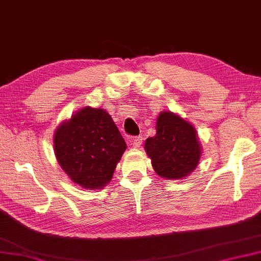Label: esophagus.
I'll use <instances>...</instances> for the list:
<instances>
[{
    "mask_svg": "<svg viewBox=\"0 0 261 261\" xmlns=\"http://www.w3.org/2000/svg\"><path fill=\"white\" fill-rule=\"evenodd\" d=\"M142 142H143V137H142V136H136V137L133 138V141H131V144H133L134 148L137 149V148L141 147Z\"/></svg>",
    "mask_w": 261,
    "mask_h": 261,
    "instance_id": "34e87169",
    "label": "esophagus"
}]
</instances>
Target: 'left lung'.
I'll use <instances>...</instances> for the list:
<instances>
[{"mask_svg": "<svg viewBox=\"0 0 261 261\" xmlns=\"http://www.w3.org/2000/svg\"><path fill=\"white\" fill-rule=\"evenodd\" d=\"M144 149L156 174L168 180L184 179L199 163L201 145L196 128L178 114L163 111L156 120V135Z\"/></svg>", "mask_w": 261, "mask_h": 261, "instance_id": "left-lung-1", "label": "left lung"}]
</instances>
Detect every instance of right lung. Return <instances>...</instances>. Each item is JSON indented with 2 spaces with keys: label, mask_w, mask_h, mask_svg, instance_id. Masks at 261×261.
Here are the masks:
<instances>
[{
  "label": "right lung",
  "mask_w": 261,
  "mask_h": 261,
  "mask_svg": "<svg viewBox=\"0 0 261 261\" xmlns=\"http://www.w3.org/2000/svg\"><path fill=\"white\" fill-rule=\"evenodd\" d=\"M54 147L72 182L99 190L112 179L126 143L105 110L87 106L56 128Z\"/></svg>",
  "instance_id": "right-lung-1"
}]
</instances>
